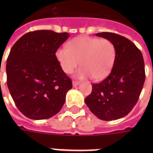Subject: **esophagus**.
Listing matches in <instances>:
<instances>
[{"mask_svg": "<svg viewBox=\"0 0 153 153\" xmlns=\"http://www.w3.org/2000/svg\"><path fill=\"white\" fill-rule=\"evenodd\" d=\"M72 84H73V86L75 87V86H78L80 84V82H78V81H73L72 82Z\"/></svg>", "mask_w": 153, "mask_h": 153, "instance_id": "esophagus-1", "label": "esophagus"}]
</instances>
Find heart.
Listing matches in <instances>:
<instances>
[{"label":"heart","mask_w":153,"mask_h":153,"mask_svg":"<svg viewBox=\"0 0 153 153\" xmlns=\"http://www.w3.org/2000/svg\"><path fill=\"white\" fill-rule=\"evenodd\" d=\"M56 57L62 71L71 74L80 64L76 73L79 79L91 77L94 80L104 79L110 73L116 59L114 44L107 39L82 36L74 38L56 51Z\"/></svg>","instance_id":"heart-1"}]
</instances>
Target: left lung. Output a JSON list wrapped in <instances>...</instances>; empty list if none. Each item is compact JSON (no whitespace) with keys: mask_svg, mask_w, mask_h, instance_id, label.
Returning a JSON list of instances; mask_svg holds the SVG:
<instances>
[{"mask_svg":"<svg viewBox=\"0 0 153 153\" xmlns=\"http://www.w3.org/2000/svg\"><path fill=\"white\" fill-rule=\"evenodd\" d=\"M114 44L116 59L110 74L99 83L92 85V92L85 98L89 109L103 121L126 116L133 109L145 80L141 51L126 37L112 32L96 34Z\"/></svg>","mask_w":153,"mask_h":153,"instance_id":"1","label":"left lung"}]
</instances>
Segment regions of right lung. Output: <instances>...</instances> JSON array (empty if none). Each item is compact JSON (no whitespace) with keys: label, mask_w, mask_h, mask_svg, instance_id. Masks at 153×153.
<instances>
[{"label":"right lung","mask_w":153,"mask_h":153,"mask_svg":"<svg viewBox=\"0 0 153 153\" xmlns=\"http://www.w3.org/2000/svg\"><path fill=\"white\" fill-rule=\"evenodd\" d=\"M69 33L51 30L27 32L16 42L7 59V85L16 105L33 120L48 119L62 109L71 79L55 53Z\"/></svg>","instance_id":"obj_1"}]
</instances>
